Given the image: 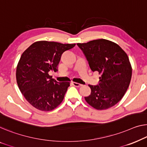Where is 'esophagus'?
Segmentation results:
<instances>
[{
	"instance_id": "1",
	"label": "esophagus",
	"mask_w": 147,
	"mask_h": 147,
	"mask_svg": "<svg viewBox=\"0 0 147 147\" xmlns=\"http://www.w3.org/2000/svg\"><path fill=\"white\" fill-rule=\"evenodd\" d=\"M72 84H73V86H76V87H80V86H82V84H79V83H77V82H72Z\"/></svg>"
}]
</instances>
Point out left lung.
Listing matches in <instances>:
<instances>
[{"instance_id":"left-lung-1","label":"left lung","mask_w":147,"mask_h":147,"mask_svg":"<svg viewBox=\"0 0 147 147\" xmlns=\"http://www.w3.org/2000/svg\"><path fill=\"white\" fill-rule=\"evenodd\" d=\"M77 45L92 71L100 75L99 84L88 85L91 93L85 100L98 110L113 106L123 97L131 82L132 68L127 55L117 43L104 39Z\"/></svg>"}]
</instances>
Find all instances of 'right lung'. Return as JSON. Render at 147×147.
Returning <instances> with one entry per match:
<instances>
[{
    "label": "right lung",
    "mask_w": 147,
    "mask_h": 147,
    "mask_svg": "<svg viewBox=\"0 0 147 147\" xmlns=\"http://www.w3.org/2000/svg\"><path fill=\"white\" fill-rule=\"evenodd\" d=\"M75 45L39 41L22 55L16 68L17 84L26 100L34 108L51 111L62 102L70 83L58 82L49 73L58 71L62 54Z\"/></svg>",
    "instance_id": "right-lung-1"
}]
</instances>
